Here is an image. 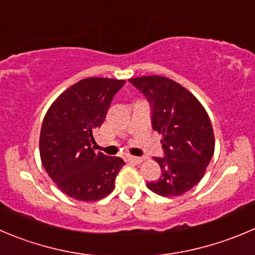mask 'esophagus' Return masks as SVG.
Listing matches in <instances>:
<instances>
[{
  "mask_svg": "<svg viewBox=\"0 0 255 255\" xmlns=\"http://www.w3.org/2000/svg\"><path fill=\"white\" fill-rule=\"evenodd\" d=\"M126 161L132 162V164H140V162H142V159L141 157H136V156H131V155H128V156H126Z\"/></svg>",
  "mask_w": 255,
  "mask_h": 255,
  "instance_id": "1",
  "label": "esophagus"
}]
</instances>
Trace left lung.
Returning <instances> with one entry per match:
<instances>
[{
  "mask_svg": "<svg viewBox=\"0 0 255 255\" xmlns=\"http://www.w3.org/2000/svg\"><path fill=\"white\" fill-rule=\"evenodd\" d=\"M151 105L152 129L162 136L164 157L157 180L147 183L161 196H178L202 180L214 154V131L204 106L174 80L157 75L130 79Z\"/></svg>",
  "mask_w": 255,
  "mask_h": 255,
  "instance_id": "obj_1",
  "label": "left lung"
}]
</instances>
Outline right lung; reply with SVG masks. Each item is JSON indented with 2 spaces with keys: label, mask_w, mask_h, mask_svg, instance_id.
I'll return each mask as SVG.
<instances>
[{
  "label": "right lung",
  "mask_w": 255,
  "mask_h": 255,
  "mask_svg": "<svg viewBox=\"0 0 255 255\" xmlns=\"http://www.w3.org/2000/svg\"><path fill=\"white\" fill-rule=\"evenodd\" d=\"M125 80L87 77L65 90L48 108L40 134V156L57 188L80 202H96L115 189L125 162L96 154L94 131L103 125Z\"/></svg>",
  "instance_id": "1"
}]
</instances>
